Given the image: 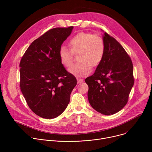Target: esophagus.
<instances>
[{
  "mask_svg": "<svg viewBox=\"0 0 152 152\" xmlns=\"http://www.w3.org/2000/svg\"><path fill=\"white\" fill-rule=\"evenodd\" d=\"M77 83H80L83 82V79H82L77 78Z\"/></svg>",
  "mask_w": 152,
  "mask_h": 152,
  "instance_id": "obj_1",
  "label": "esophagus"
}]
</instances>
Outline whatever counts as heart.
<instances>
[{
    "label": "heart",
    "mask_w": 152,
    "mask_h": 152,
    "mask_svg": "<svg viewBox=\"0 0 152 152\" xmlns=\"http://www.w3.org/2000/svg\"><path fill=\"white\" fill-rule=\"evenodd\" d=\"M70 50L66 46L60 47L58 56L64 67H69L73 62V55L78 54L77 63L69 69L70 73L77 76L88 75L93 68L98 67L102 61L105 53L103 38L97 35L87 32H79L69 41Z\"/></svg>",
    "instance_id": "1"
}]
</instances>
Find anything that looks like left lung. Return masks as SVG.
I'll use <instances>...</instances> for the list:
<instances>
[{
  "instance_id": "left-lung-1",
  "label": "left lung",
  "mask_w": 152,
  "mask_h": 152,
  "mask_svg": "<svg viewBox=\"0 0 152 152\" xmlns=\"http://www.w3.org/2000/svg\"><path fill=\"white\" fill-rule=\"evenodd\" d=\"M104 58L94 73L86 77L91 106L104 115L114 114L127 104L134 84L132 60L113 37L104 32Z\"/></svg>"
}]
</instances>
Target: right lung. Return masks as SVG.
I'll use <instances>...</instances> for the list:
<instances>
[{
  "instance_id": "obj_1",
  "label": "right lung",
  "mask_w": 152,
  "mask_h": 152,
  "mask_svg": "<svg viewBox=\"0 0 152 152\" xmlns=\"http://www.w3.org/2000/svg\"><path fill=\"white\" fill-rule=\"evenodd\" d=\"M73 27L55 28L34 40L21 59L20 90L30 109L44 118L58 117L66 109L77 84L61 63L58 52Z\"/></svg>"
}]
</instances>
